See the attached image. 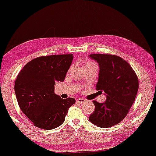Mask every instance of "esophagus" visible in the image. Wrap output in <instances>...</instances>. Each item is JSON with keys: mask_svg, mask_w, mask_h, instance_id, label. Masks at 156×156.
I'll return each mask as SVG.
<instances>
[{"mask_svg": "<svg viewBox=\"0 0 156 156\" xmlns=\"http://www.w3.org/2000/svg\"><path fill=\"white\" fill-rule=\"evenodd\" d=\"M84 102H85V100H84V99H82V98H79L76 101V102L79 103V104H82V103H84Z\"/></svg>", "mask_w": 156, "mask_h": 156, "instance_id": "esophagus-1", "label": "esophagus"}]
</instances>
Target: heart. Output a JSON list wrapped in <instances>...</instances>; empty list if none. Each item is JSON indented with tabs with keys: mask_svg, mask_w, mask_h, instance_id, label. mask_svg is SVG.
I'll return each instance as SVG.
<instances>
[{
	"mask_svg": "<svg viewBox=\"0 0 156 156\" xmlns=\"http://www.w3.org/2000/svg\"><path fill=\"white\" fill-rule=\"evenodd\" d=\"M92 64V62H87V63L86 64Z\"/></svg>",
	"mask_w": 156,
	"mask_h": 156,
	"instance_id": "obj_1",
	"label": "heart"
}]
</instances>
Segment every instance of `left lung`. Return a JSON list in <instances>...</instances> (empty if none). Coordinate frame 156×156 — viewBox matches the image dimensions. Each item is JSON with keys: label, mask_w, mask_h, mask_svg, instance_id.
Wrapping results in <instances>:
<instances>
[{"label": "left lung", "mask_w": 156, "mask_h": 156, "mask_svg": "<svg viewBox=\"0 0 156 156\" xmlns=\"http://www.w3.org/2000/svg\"><path fill=\"white\" fill-rule=\"evenodd\" d=\"M89 56L99 65L96 89L106 96L103 103L93 101L95 109L89 120L100 127H112L120 122L132 107L138 90V79L130 64L118 56L93 54Z\"/></svg>", "instance_id": "8db88e82"}]
</instances>
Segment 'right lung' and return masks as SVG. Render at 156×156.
<instances>
[{
    "instance_id": "right-lung-1",
    "label": "right lung",
    "mask_w": 156,
    "mask_h": 156,
    "mask_svg": "<svg viewBox=\"0 0 156 156\" xmlns=\"http://www.w3.org/2000/svg\"><path fill=\"white\" fill-rule=\"evenodd\" d=\"M72 60V54L36 58L16 78L14 89L20 108L38 128L51 130L59 126L75 103L74 98L62 99L54 93L55 82H64Z\"/></svg>"
}]
</instances>
